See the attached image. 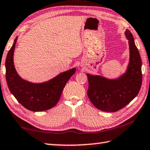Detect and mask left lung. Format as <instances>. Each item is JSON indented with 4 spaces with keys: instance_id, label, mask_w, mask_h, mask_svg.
<instances>
[{
    "instance_id": "1",
    "label": "left lung",
    "mask_w": 150,
    "mask_h": 150,
    "mask_svg": "<svg viewBox=\"0 0 150 150\" xmlns=\"http://www.w3.org/2000/svg\"><path fill=\"white\" fill-rule=\"evenodd\" d=\"M128 40L129 60L125 73L115 79L87 73L89 81L87 96L99 110L115 112L129 104L137 96L142 86V60L129 30L125 31Z\"/></svg>"
}]
</instances>
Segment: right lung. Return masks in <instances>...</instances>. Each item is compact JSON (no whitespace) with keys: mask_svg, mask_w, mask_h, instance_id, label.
Masks as SVG:
<instances>
[{"mask_svg":"<svg viewBox=\"0 0 150 150\" xmlns=\"http://www.w3.org/2000/svg\"><path fill=\"white\" fill-rule=\"evenodd\" d=\"M18 37L7 54L5 67L8 89L14 97L26 109L32 111H42L53 108L58 103L69 79L76 68L59 73L53 79L42 83H33L23 79L14 64V52Z\"/></svg>","mask_w":150,"mask_h":150,"instance_id":"right-lung-1","label":"right lung"}]
</instances>
